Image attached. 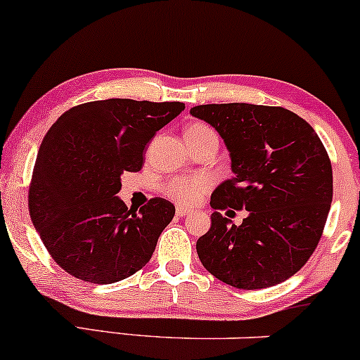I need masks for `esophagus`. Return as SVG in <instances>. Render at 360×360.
<instances>
[{"mask_svg":"<svg viewBox=\"0 0 360 360\" xmlns=\"http://www.w3.org/2000/svg\"><path fill=\"white\" fill-rule=\"evenodd\" d=\"M189 213H191V210H189V208H186V207H181V205L176 208V215H177V217L189 215Z\"/></svg>","mask_w":360,"mask_h":360,"instance_id":"1","label":"esophagus"}]
</instances>
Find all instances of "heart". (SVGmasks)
I'll list each match as a JSON object with an SVG mask.
<instances>
[{
	"label": "heart",
	"instance_id": "obj_1",
	"mask_svg": "<svg viewBox=\"0 0 360 360\" xmlns=\"http://www.w3.org/2000/svg\"><path fill=\"white\" fill-rule=\"evenodd\" d=\"M200 129H208L205 124H193L189 126L188 131H200ZM212 186L210 177L207 176H193V177H176L171 179L164 186V191L171 196L172 200L179 201V203L191 205L198 201L205 193Z\"/></svg>",
	"mask_w": 360,
	"mask_h": 360
}]
</instances>
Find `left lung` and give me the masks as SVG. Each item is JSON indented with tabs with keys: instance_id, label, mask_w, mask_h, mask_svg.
Returning a JSON list of instances; mask_svg holds the SVG:
<instances>
[{
	"instance_id": "1",
	"label": "left lung",
	"mask_w": 360,
	"mask_h": 360,
	"mask_svg": "<svg viewBox=\"0 0 360 360\" xmlns=\"http://www.w3.org/2000/svg\"><path fill=\"white\" fill-rule=\"evenodd\" d=\"M189 112L217 129L234 176L212 193V227L196 243L200 262L238 289L285 282L311 258L325 229L333 172L316 131L283 108L207 104ZM246 210L240 226L217 210ZM231 212V210H229Z\"/></svg>"
}]
</instances>
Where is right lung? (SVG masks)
<instances>
[{"instance_id": "right-lung-1", "label": "right lung", "mask_w": 360, "mask_h": 360, "mask_svg": "<svg viewBox=\"0 0 360 360\" xmlns=\"http://www.w3.org/2000/svg\"><path fill=\"white\" fill-rule=\"evenodd\" d=\"M183 110V102L108 98L71 108L51 126L35 159L29 212L66 274L114 283L150 262L176 208L152 198L128 210L117 196L121 176L140 171L148 141Z\"/></svg>"}]
</instances>
